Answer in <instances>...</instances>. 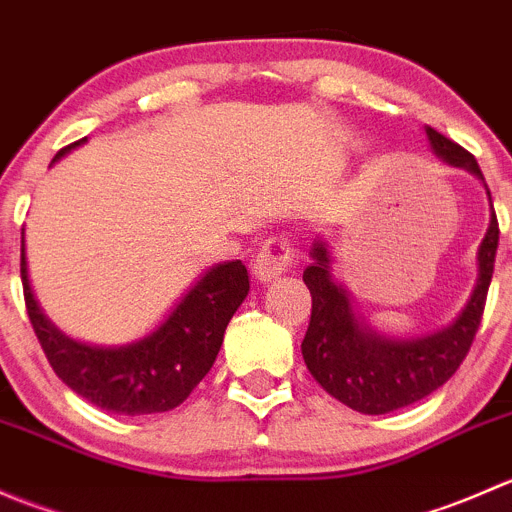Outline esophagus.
Listing matches in <instances>:
<instances>
[{"label": "esophagus", "instance_id": "obj_1", "mask_svg": "<svg viewBox=\"0 0 512 512\" xmlns=\"http://www.w3.org/2000/svg\"><path fill=\"white\" fill-rule=\"evenodd\" d=\"M292 257V242L285 235H275L270 240H265V245L257 250L252 272H255V277L260 282H272L280 275H285L289 265H292Z\"/></svg>", "mask_w": 512, "mask_h": 512}]
</instances>
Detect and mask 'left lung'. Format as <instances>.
<instances>
[{
    "label": "left lung",
    "mask_w": 512,
    "mask_h": 512,
    "mask_svg": "<svg viewBox=\"0 0 512 512\" xmlns=\"http://www.w3.org/2000/svg\"><path fill=\"white\" fill-rule=\"evenodd\" d=\"M426 136L438 158L468 170L485 185L476 158L466 148L431 126H426ZM485 193L490 223L478 247V280L471 299L448 327L423 337L396 339L371 329L356 312L347 287L334 280L327 242L314 240L309 252L312 265L302 275L312 294V319L304 334L302 356L309 374L327 394L349 409L379 416L426 399L456 374L480 327L498 250V220L488 185Z\"/></svg>",
    "instance_id": "obj_1"
}]
</instances>
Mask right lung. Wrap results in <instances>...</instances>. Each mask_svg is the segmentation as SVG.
Wrapping results in <instances>:
<instances>
[{"mask_svg": "<svg viewBox=\"0 0 512 512\" xmlns=\"http://www.w3.org/2000/svg\"><path fill=\"white\" fill-rule=\"evenodd\" d=\"M81 143L86 138L61 148L51 165ZM22 285L36 339L56 376L98 409L143 416L175 409L203 381L223 347L227 322L250 292V277L240 260L210 267L151 334L123 347L76 342L46 317L29 282L24 240Z\"/></svg>", "mask_w": 512, "mask_h": 512, "instance_id": "right-lung-1", "label": "right lung"}]
</instances>
